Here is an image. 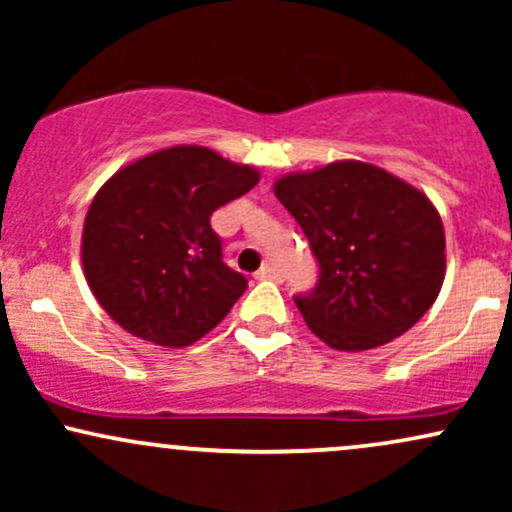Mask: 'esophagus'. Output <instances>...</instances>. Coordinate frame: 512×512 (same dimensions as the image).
I'll list each match as a JSON object with an SVG mask.
<instances>
[{
    "label": "esophagus",
    "mask_w": 512,
    "mask_h": 512,
    "mask_svg": "<svg viewBox=\"0 0 512 512\" xmlns=\"http://www.w3.org/2000/svg\"><path fill=\"white\" fill-rule=\"evenodd\" d=\"M257 279H269V281H281V272L276 267H272V264H262L260 269H257Z\"/></svg>",
    "instance_id": "esophagus-1"
}]
</instances>
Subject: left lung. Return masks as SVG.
Here are the masks:
<instances>
[{"instance_id": "left-lung-1", "label": "left lung", "mask_w": 512, "mask_h": 512, "mask_svg": "<svg viewBox=\"0 0 512 512\" xmlns=\"http://www.w3.org/2000/svg\"><path fill=\"white\" fill-rule=\"evenodd\" d=\"M274 195L320 264L313 293L293 301L327 346H383L436 303L445 279V228L431 199L407 180L373 163L334 161L281 175Z\"/></svg>"}]
</instances>
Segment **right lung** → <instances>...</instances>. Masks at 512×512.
Instances as JSON below:
<instances>
[{
	"instance_id": "add662e5",
	"label": "right lung",
	"mask_w": 512,
	"mask_h": 512,
	"mask_svg": "<svg viewBox=\"0 0 512 512\" xmlns=\"http://www.w3.org/2000/svg\"><path fill=\"white\" fill-rule=\"evenodd\" d=\"M257 182L252 166L197 144L154 151L105 180L81 233L84 276L105 313L168 349L214 330L248 279L223 264L211 214Z\"/></svg>"
}]
</instances>
